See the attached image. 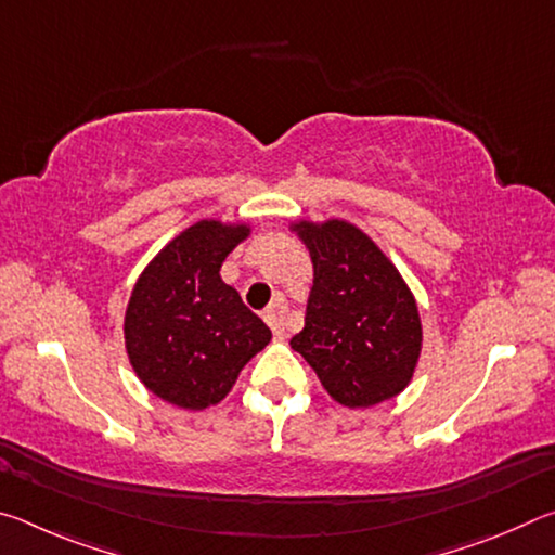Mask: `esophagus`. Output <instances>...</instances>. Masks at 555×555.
Instances as JSON below:
<instances>
[{
    "instance_id": "1",
    "label": "esophagus",
    "mask_w": 555,
    "mask_h": 555,
    "mask_svg": "<svg viewBox=\"0 0 555 555\" xmlns=\"http://www.w3.org/2000/svg\"><path fill=\"white\" fill-rule=\"evenodd\" d=\"M284 315H286V306L281 304V300H276V304L271 306L269 311H267V315H264L269 327H271V333H274V337H279V340H284V335H286Z\"/></svg>"
}]
</instances>
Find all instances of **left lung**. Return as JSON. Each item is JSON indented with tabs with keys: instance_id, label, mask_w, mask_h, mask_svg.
Here are the masks:
<instances>
[{
	"instance_id": "obj_1",
	"label": "left lung",
	"mask_w": 555,
	"mask_h": 555,
	"mask_svg": "<svg viewBox=\"0 0 555 555\" xmlns=\"http://www.w3.org/2000/svg\"><path fill=\"white\" fill-rule=\"evenodd\" d=\"M294 230L311 251L313 288L291 347L343 406L367 409L397 397L421 354L418 308L397 267L345 220L298 222Z\"/></svg>"
}]
</instances>
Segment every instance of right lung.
Returning <instances> with one entry per match:
<instances>
[{
	"instance_id": "obj_1",
	"label": "right lung",
	"mask_w": 555,
	"mask_h": 555,
	"mask_svg": "<svg viewBox=\"0 0 555 555\" xmlns=\"http://www.w3.org/2000/svg\"><path fill=\"white\" fill-rule=\"evenodd\" d=\"M247 224L201 220L158 251L131 291L127 354L144 387L173 406L201 411L222 401L271 331L220 279Z\"/></svg>"
}]
</instances>
